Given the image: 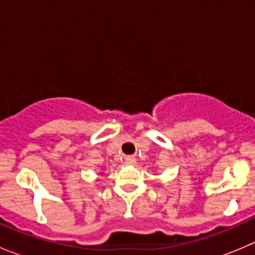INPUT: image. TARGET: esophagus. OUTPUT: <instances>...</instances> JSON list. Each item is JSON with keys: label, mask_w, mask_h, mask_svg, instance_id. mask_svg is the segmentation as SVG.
Segmentation results:
<instances>
[{"label": "esophagus", "mask_w": 255, "mask_h": 255, "mask_svg": "<svg viewBox=\"0 0 255 255\" xmlns=\"http://www.w3.org/2000/svg\"><path fill=\"white\" fill-rule=\"evenodd\" d=\"M125 163L127 164V165H134V164L137 163V160H135L134 156L128 155V156H125Z\"/></svg>", "instance_id": "esophagus-1"}]
</instances>
